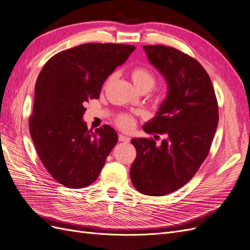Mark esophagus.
<instances>
[{
    "label": "esophagus",
    "instance_id": "obj_1",
    "mask_svg": "<svg viewBox=\"0 0 250 250\" xmlns=\"http://www.w3.org/2000/svg\"><path fill=\"white\" fill-rule=\"evenodd\" d=\"M118 140H119L120 142L127 143V142H130V138H128L127 136H125V135H122V134H120V135L118 136Z\"/></svg>",
    "mask_w": 250,
    "mask_h": 250
}]
</instances>
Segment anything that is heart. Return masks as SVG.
Here are the masks:
<instances>
[{
  "label": "heart",
  "mask_w": 250,
  "mask_h": 250,
  "mask_svg": "<svg viewBox=\"0 0 250 250\" xmlns=\"http://www.w3.org/2000/svg\"><path fill=\"white\" fill-rule=\"evenodd\" d=\"M132 79L135 85L140 90L144 88L151 89L156 82L154 73L149 68L142 66L136 67L132 70ZM116 124L123 130H131L134 125V118L128 114H123L117 117Z\"/></svg>",
  "instance_id": "b5f03b06"
}]
</instances>
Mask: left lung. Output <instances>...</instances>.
<instances>
[{
  "label": "left lung",
  "mask_w": 250,
  "mask_h": 250,
  "mask_svg": "<svg viewBox=\"0 0 250 250\" xmlns=\"http://www.w3.org/2000/svg\"><path fill=\"white\" fill-rule=\"evenodd\" d=\"M149 62L167 80L168 96L143 130L166 134L161 145L152 138L132 139L137 155L131 166L135 188L147 196H166L182 188L207 158L218 124L211 79L188 54L165 45H144Z\"/></svg>",
  "instance_id": "obj_1"
}]
</instances>
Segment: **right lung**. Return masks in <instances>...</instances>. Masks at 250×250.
<instances>
[{
    "label": "right lung",
    "mask_w": 250,
    "mask_h": 250,
    "mask_svg": "<svg viewBox=\"0 0 250 250\" xmlns=\"http://www.w3.org/2000/svg\"><path fill=\"white\" fill-rule=\"evenodd\" d=\"M135 46L86 43L57 53L42 68L35 86L29 127L37 153L51 176L70 188L95 182L117 134L105 125L88 130L82 117L87 102Z\"/></svg>",
    "instance_id": "obj_1"
}]
</instances>
